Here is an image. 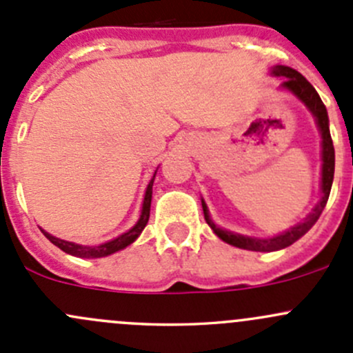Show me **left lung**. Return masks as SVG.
Segmentation results:
<instances>
[{
  "instance_id": "8db88e82",
  "label": "left lung",
  "mask_w": 353,
  "mask_h": 353,
  "mask_svg": "<svg viewBox=\"0 0 353 353\" xmlns=\"http://www.w3.org/2000/svg\"><path fill=\"white\" fill-rule=\"evenodd\" d=\"M273 77H283L285 80L282 81L280 87L285 88V90L294 94L295 97L301 102H304V105L311 110L312 116L316 117V124L319 128V133H321V157H323V169H321V199L318 201V205L314 206L311 213L302 220L297 225L290 227L285 232L279 234V236L268 237V239H259V237H249V236H241V234L230 232V230L220 229L219 225H215V222L210 216L208 208H206V203L201 199L203 213H205V220L210 227H212L213 232L223 241V243L236 245V248L248 249V251H259V252H270V251H279V249L287 248V245L294 244L295 241L301 239L316 222H318L319 215L325 210L326 201L330 198L331 184H333V176H334V148H333V140H331L330 134V121H328V112H326L325 104H323L321 97L318 95L316 88L302 77L299 71L292 70L288 66H275L272 68Z\"/></svg>"
}]
</instances>
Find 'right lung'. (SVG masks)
Masks as SVG:
<instances>
[{
	"label": "right lung",
	"instance_id": "1",
	"mask_svg": "<svg viewBox=\"0 0 353 353\" xmlns=\"http://www.w3.org/2000/svg\"><path fill=\"white\" fill-rule=\"evenodd\" d=\"M155 174L157 170L154 172V177L150 179V183H148L147 186V191H145V198H143V206H141V215L140 219H138V222L134 223L133 227H131L128 232L121 234V236H117L116 239L112 241H108V243L104 244H99V245H81V244H74V243H70V241H63V239H58V237L51 236L49 232H46V230H42V234H44L46 237H48L49 241H51L52 244L58 245L61 251L68 252V254L71 256H77V258H104V256H109V254H114V252L121 251V249L128 248L130 244H133L134 241L138 239V236L141 234V230L145 229V225H147L148 222V216H150V205H152V186H154V179H155Z\"/></svg>",
	"mask_w": 353,
	"mask_h": 353
}]
</instances>
